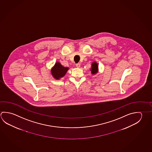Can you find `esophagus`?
Masks as SVG:
<instances>
[{
	"instance_id": "esophagus-1",
	"label": "esophagus",
	"mask_w": 152,
	"mask_h": 152,
	"mask_svg": "<svg viewBox=\"0 0 152 152\" xmlns=\"http://www.w3.org/2000/svg\"><path fill=\"white\" fill-rule=\"evenodd\" d=\"M76 67H77V68H80V63L76 64Z\"/></svg>"
}]
</instances>
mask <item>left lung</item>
I'll use <instances>...</instances> for the list:
<instances>
[{
    "label": "left lung",
    "instance_id": "left-lung-1",
    "mask_svg": "<svg viewBox=\"0 0 152 152\" xmlns=\"http://www.w3.org/2000/svg\"><path fill=\"white\" fill-rule=\"evenodd\" d=\"M91 72L92 74H93V75L96 74L97 72H98V65L96 62H93V63L92 64Z\"/></svg>",
    "mask_w": 152,
    "mask_h": 152
}]
</instances>
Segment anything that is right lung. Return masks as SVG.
Here are the masks:
<instances>
[{
  "label": "right lung",
  "mask_w": 152,
  "mask_h": 152,
  "mask_svg": "<svg viewBox=\"0 0 152 152\" xmlns=\"http://www.w3.org/2000/svg\"><path fill=\"white\" fill-rule=\"evenodd\" d=\"M68 69L69 68L68 67H64L60 62H57L52 68L51 74L55 79L59 80L66 75Z\"/></svg>",
  "instance_id": "right-lung-1"
}]
</instances>
